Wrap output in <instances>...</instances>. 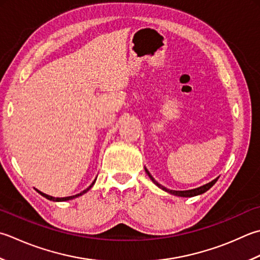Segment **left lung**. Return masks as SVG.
<instances>
[{
	"label": "left lung",
	"instance_id": "1",
	"mask_svg": "<svg viewBox=\"0 0 260 260\" xmlns=\"http://www.w3.org/2000/svg\"><path fill=\"white\" fill-rule=\"evenodd\" d=\"M145 171H146V174L149 175V177L151 178V180L153 181L157 187H160L161 189H164V190H166L168 192H170V194H172V195L181 196V197H192V196H196V195H201V194H203V192H205V191H207L208 189H210V188L217 181V178H216V179H214V180L211 181V182H208V184H206L204 186H201V187H198V188H195V189H190V190H171V189H168V188H166L164 186H161L159 182L155 181V179L150 175V172L147 171V169H145Z\"/></svg>",
	"mask_w": 260,
	"mask_h": 260
}]
</instances>
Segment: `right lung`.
I'll use <instances>...</instances> for the list:
<instances>
[{
  "instance_id": "add662e5",
  "label": "right lung",
  "mask_w": 260,
  "mask_h": 260,
  "mask_svg": "<svg viewBox=\"0 0 260 260\" xmlns=\"http://www.w3.org/2000/svg\"><path fill=\"white\" fill-rule=\"evenodd\" d=\"M95 181V180H94ZM94 181L92 182V184H91L88 188H86L85 190H83V191H81L80 194H76V195H74V196H69V197H62V198H59V197H52V196H49V195H46V194H44V192H42V191H39V190H37L40 195L42 196H44V197H46L47 198V200H49V201H54V202H63V201H69V200H72V198H75V197H79V196H81V195H83L84 192H86L88 191L91 187L93 186V184H94Z\"/></svg>"
}]
</instances>
